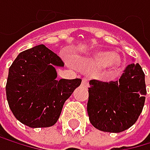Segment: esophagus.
<instances>
[{
	"label": "esophagus",
	"instance_id": "esophagus-1",
	"mask_svg": "<svg viewBox=\"0 0 150 150\" xmlns=\"http://www.w3.org/2000/svg\"><path fill=\"white\" fill-rule=\"evenodd\" d=\"M81 84H83V86H87V85H88V79L83 78V81H81Z\"/></svg>",
	"mask_w": 150,
	"mask_h": 150
}]
</instances>
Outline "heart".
<instances>
[{"label": "heart", "instance_id": "1", "mask_svg": "<svg viewBox=\"0 0 150 150\" xmlns=\"http://www.w3.org/2000/svg\"><path fill=\"white\" fill-rule=\"evenodd\" d=\"M88 64L95 69H107L115 70L119 67L121 58L118 54L110 52H100L95 53L88 59Z\"/></svg>", "mask_w": 150, "mask_h": 150}]
</instances>
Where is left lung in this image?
<instances>
[{"label":"left lung","mask_w":150,"mask_h":150,"mask_svg":"<svg viewBox=\"0 0 150 150\" xmlns=\"http://www.w3.org/2000/svg\"><path fill=\"white\" fill-rule=\"evenodd\" d=\"M87 113L90 123L101 132H121L137 121L145 104V73L139 64L129 65L120 79L89 81Z\"/></svg>","instance_id":"1"}]
</instances>
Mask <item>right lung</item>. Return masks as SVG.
<instances>
[{
	"label": "right lung",
	"mask_w": 150,
	"mask_h": 150,
	"mask_svg": "<svg viewBox=\"0 0 150 150\" xmlns=\"http://www.w3.org/2000/svg\"><path fill=\"white\" fill-rule=\"evenodd\" d=\"M64 63L44 45L21 52L9 67L6 98L19 122L30 128L52 127L64 103L80 86L81 79L57 80L56 67Z\"/></svg>",
	"instance_id": "1"
}]
</instances>
